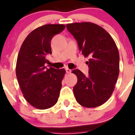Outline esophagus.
Listing matches in <instances>:
<instances>
[{
    "label": "esophagus",
    "mask_w": 135,
    "mask_h": 135,
    "mask_svg": "<svg viewBox=\"0 0 135 135\" xmlns=\"http://www.w3.org/2000/svg\"><path fill=\"white\" fill-rule=\"evenodd\" d=\"M65 70H66V73H70L72 72V70H70V69H69V68H66V69H65Z\"/></svg>",
    "instance_id": "obj_1"
}]
</instances>
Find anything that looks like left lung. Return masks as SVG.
Here are the masks:
<instances>
[{"label":"left lung","instance_id":"left-lung-1","mask_svg":"<svg viewBox=\"0 0 135 135\" xmlns=\"http://www.w3.org/2000/svg\"><path fill=\"white\" fill-rule=\"evenodd\" d=\"M66 28L77 41L79 50L89 57L86 62L89 75L78 69L72 72L78 78L73 88L76 101L88 108L99 107L110 97L119 76L118 47L109 33L93 23H70Z\"/></svg>","mask_w":135,"mask_h":135}]
</instances>
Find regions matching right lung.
Masks as SVG:
<instances>
[{"instance_id":"right-lung-1","label":"right lung","mask_w":135,"mask_h":135,"mask_svg":"<svg viewBox=\"0 0 135 135\" xmlns=\"http://www.w3.org/2000/svg\"><path fill=\"white\" fill-rule=\"evenodd\" d=\"M66 26L48 24L36 28L25 39L20 48L16 73L23 96L32 107L51 108L57 102L65 70L46 69V57L51 54V41Z\"/></svg>"}]
</instances>
